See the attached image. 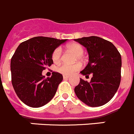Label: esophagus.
<instances>
[{"instance_id": "esophagus-1", "label": "esophagus", "mask_w": 134, "mask_h": 134, "mask_svg": "<svg viewBox=\"0 0 134 134\" xmlns=\"http://www.w3.org/2000/svg\"><path fill=\"white\" fill-rule=\"evenodd\" d=\"M63 78L64 79H68V78H70V76L69 75H64V76H63Z\"/></svg>"}]
</instances>
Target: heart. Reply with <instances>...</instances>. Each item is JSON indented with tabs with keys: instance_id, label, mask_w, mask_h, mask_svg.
I'll use <instances>...</instances> for the list:
<instances>
[{
	"instance_id": "b5f03b06",
	"label": "heart",
	"mask_w": 134,
	"mask_h": 134,
	"mask_svg": "<svg viewBox=\"0 0 134 134\" xmlns=\"http://www.w3.org/2000/svg\"><path fill=\"white\" fill-rule=\"evenodd\" d=\"M67 49L68 51L77 56V59H82L81 55H83L85 51L84 48L82 45L79 43H72L68 44ZM62 50L61 47H57L53 51L52 55H51V58H52L53 62L55 64H58L60 62L62 59ZM80 69H81V65L79 64H75L72 65L63 64L58 66L57 70L58 71V72L61 73L64 75H71L79 70Z\"/></svg>"
}]
</instances>
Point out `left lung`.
Masks as SVG:
<instances>
[{
    "instance_id": "1",
    "label": "left lung",
    "mask_w": 134,
    "mask_h": 134,
    "mask_svg": "<svg viewBox=\"0 0 134 134\" xmlns=\"http://www.w3.org/2000/svg\"><path fill=\"white\" fill-rule=\"evenodd\" d=\"M87 50L89 62L81 72L85 76L93 75L91 81L80 79L75 87L77 98L91 107L104 105L111 100L121 82V56L110 41L98 36L75 39Z\"/></svg>"
}]
</instances>
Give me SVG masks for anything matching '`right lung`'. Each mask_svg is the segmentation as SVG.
Returning a JSON list of instances; mask_svg holds the SVG:
<instances>
[{"label":"right lung","mask_w":134,"mask_h":134,"mask_svg":"<svg viewBox=\"0 0 134 134\" xmlns=\"http://www.w3.org/2000/svg\"><path fill=\"white\" fill-rule=\"evenodd\" d=\"M66 41L36 36L22 42L15 51L11 60V83L18 98L27 106L41 107L55 96L62 75L53 72L45 79L42 72L53 64V51Z\"/></svg>","instance_id":"right-lung-1"}]
</instances>
